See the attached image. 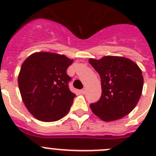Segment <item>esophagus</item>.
Masks as SVG:
<instances>
[{
  "instance_id": "esophagus-1",
  "label": "esophagus",
  "mask_w": 156,
  "mask_h": 156,
  "mask_svg": "<svg viewBox=\"0 0 156 156\" xmlns=\"http://www.w3.org/2000/svg\"><path fill=\"white\" fill-rule=\"evenodd\" d=\"M80 91H81V93L83 94H84L86 93V89H85V88H83V89H82Z\"/></svg>"
}]
</instances>
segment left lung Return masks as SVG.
I'll return each instance as SVG.
<instances>
[{
	"label": "left lung",
	"mask_w": 156,
	"mask_h": 156,
	"mask_svg": "<svg viewBox=\"0 0 156 156\" xmlns=\"http://www.w3.org/2000/svg\"><path fill=\"white\" fill-rule=\"evenodd\" d=\"M89 62L100 76L102 90L100 99L90 105L92 112L106 122L128 115L142 93L144 79L137 65L118 56L90 58Z\"/></svg>",
	"instance_id": "8db88e82"
}]
</instances>
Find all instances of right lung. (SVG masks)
Listing matches in <instances>:
<instances>
[{
  "label": "right lung",
  "mask_w": 156,
  "mask_h": 156,
  "mask_svg": "<svg viewBox=\"0 0 156 156\" xmlns=\"http://www.w3.org/2000/svg\"><path fill=\"white\" fill-rule=\"evenodd\" d=\"M73 60L49 52L34 53L22 65L18 83L25 105L35 118L44 122L62 119L76 97L69 90L67 69Z\"/></svg>",
  "instance_id": "obj_1"
}]
</instances>
